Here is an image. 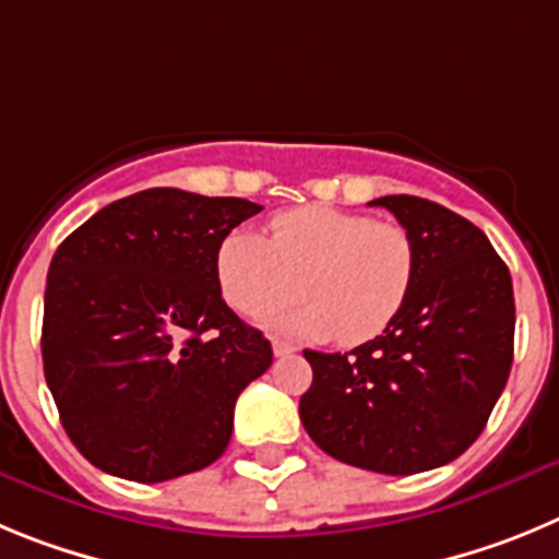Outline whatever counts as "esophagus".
I'll list each match as a JSON object with an SVG mask.
<instances>
[{
	"label": "esophagus",
	"instance_id": "esophagus-1",
	"mask_svg": "<svg viewBox=\"0 0 559 559\" xmlns=\"http://www.w3.org/2000/svg\"><path fill=\"white\" fill-rule=\"evenodd\" d=\"M295 345H292V342H284V340H273V354L275 356H292L295 354Z\"/></svg>",
	"mask_w": 559,
	"mask_h": 559
}]
</instances>
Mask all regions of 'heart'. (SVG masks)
Returning a JSON list of instances; mask_svg holds the SVG:
<instances>
[{"mask_svg":"<svg viewBox=\"0 0 559 559\" xmlns=\"http://www.w3.org/2000/svg\"><path fill=\"white\" fill-rule=\"evenodd\" d=\"M417 253L409 230L334 205H300L273 219V236L234 230L219 242L217 281L239 314L289 304L304 275L309 304L270 320L306 340L365 345L384 334L409 300Z\"/></svg>","mask_w":559,"mask_h":559,"instance_id":"heart-1","label":"heart"}]
</instances>
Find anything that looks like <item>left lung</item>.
I'll return each mask as SVG.
<instances>
[{"label":"left lung","instance_id":"1","mask_svg":"<svg viewBox=\"0 0 559 559\" xmlns=\"http://www.w3.org/2000/svg\"><path fill=\"white\" fill-rule=\"evenodd\" d=\"M367 205L409 230L417 273L395 323L348 354L304 350L300 420L345 465L409 476L449 465L485 429L512 367V278L490 239L454 211L412 194Z\"/></svg>","mask_w":559,"mask_h":559}]
</instances>
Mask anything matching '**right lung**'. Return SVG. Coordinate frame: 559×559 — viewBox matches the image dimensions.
Wrapping results in <instances>:
<instances>
[{
    "instance_id": "obj_1",
    "label": "right lung",
    "mask_w": 559,
    "mask_h": 559,
    "mask_svg": "<svg viewBox=\"0 0 559 559\" xmlns=\"http://www.w3.org/2000/svg\"><path fill=\"white\" fill-rule=\"evenodd\" d=\"M261 205L147 189L105 205L55 250L44 376L85 460L167 481L223 456L239 392L273 365L217 281V250Z\"/></svg>"
}]
</instances>
